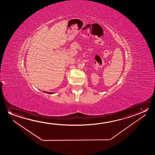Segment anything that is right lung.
<instances>
[{
  "label": "right lung",
  "mask_w": 155,
  "mask_h": 155,
  "mask_svg": "<svg viewBox=\"0 0 155 155\" xmlns=\"http://www.w3.org/2000/svg\"><path fill=\"white\" fill-rule=\"evenodd\" d=\"M45 93H46L49 94H54V93H50V92H47V91H44Z\"/></svg>",
  "instance_id": "1"
}]
</instances>
